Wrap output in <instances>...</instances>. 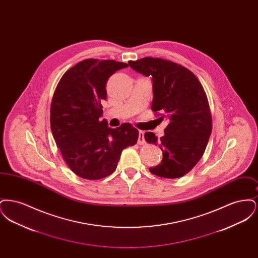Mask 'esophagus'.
Listing matches in <instances>:
<instances>
[{"mask_svg":"<svg viewBox=\"0 0 258 258\" xmlns=\"http://www.w3.org/2000/svg\"><path fill=\"white\" fill-rule=\"evenodd\" d=\"M137 143L139 144V145H143V144H145L146 142H145V138H144V132H139V135H138V141H137Z\"/></svg>","mask_w":258,"mask_h":258,"instance_id":"esophagus-1","label":"esophagus"}]
</instances>
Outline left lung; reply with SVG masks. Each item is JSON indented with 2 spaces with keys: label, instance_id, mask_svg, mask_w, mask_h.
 <instances>
[{
  "label": "left lung",
  "instance_id": "8db88e82",
  "mask_svg": "<svg viewBox=\"0 0 258 258\" xmlns=\"http://www.w3.org/2000/svg\"><path fill=\"white\" fill-rule=\"evenodd\" d=\"M128 64L152 77V110L160 111L159 120L168 123L160 141L154 133L144 135L147 142L159 144L162 151L161 162L149 170L162 178H180L202 158L212 133L205 91L195 74L176 62L146 57Z\"/></svg>",
  "mask_w": 258,
  "mask_h": 258
}]
</instances>
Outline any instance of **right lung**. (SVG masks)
<instances>
[{
  "instance_id": "add662e5",
  "label": "right lung",
  "mask_w": 258,
  "mask_h": 258,
  "mask_svg": "<svg viewBox=\"0 0 258 258\" xmlns=\"http://www.w3.org/2000/svg\"><path fill=\"white\" fill-rule=\"evenodd\" d=\"M128 64L87 59L61 76L51 102V132L69 167L79 177L99 180L116 170L123 149L134 146L138 131L131 123L111 128L101 101L112 74Z\"/></svg>"
}]
</instances>
